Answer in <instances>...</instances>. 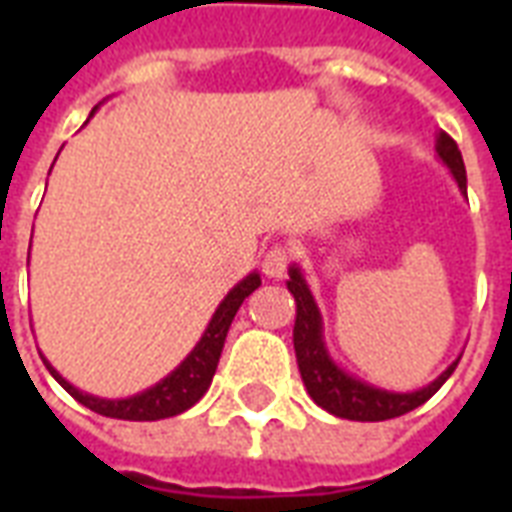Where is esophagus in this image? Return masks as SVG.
I'll return each mask as SVG.
<instances>
[{
    "mask_svg": "<svg viewBox=\"0 0 512 512\" xmlns=\"http://www.w3.org/2000/svg\"><path fill=\"white\" fill-rule=\"evenodd\" d=\"M292 257H295L292 247H287V244H273V247L263 255L265 276H271V279H281V276L287 273L289 263H292Z\"/></svg>",
    "mask_w": 512,
    "mask_h": 512,
    "instance_id": "esophagus-1",
    "label": "esophagus"
}]
</instances>
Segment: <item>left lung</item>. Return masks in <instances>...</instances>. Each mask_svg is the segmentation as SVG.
Here are the masks:
<instances>
[{"instance_id": "left-lung-1", "label": "left lung", "mask_w": 512, "mask_h": 512, "mask_svg": "<svg viewBox=\"0 0 512 512\" xmlns=\"http://www.w3.org/2000/svg\"><path fill=\"white\" fill-rule=\"evenodd\" d=\"M438 156L449 164L454 180L460 185L462 191H468V177H465V164H462V154L452 135L441 132L438 135ZM289 292L295 295L297 303V319H295V353H297V366L303 374V382L311 398L321 409H327L329 414L342 417V420H356V422H382L401 417V414L412 412L420 404H425L441 385H444L452 372L457 369L454 361L436 382H430L428 388L417 390V393H388V390L372 388L364 382L353 380L348 374L337 369L332 364V358L324 350L321 342V316L319 308L313 303L311 289L305 287L303 276L297 268L289 271L287 281Z\"/></svg>"}]
</instances>
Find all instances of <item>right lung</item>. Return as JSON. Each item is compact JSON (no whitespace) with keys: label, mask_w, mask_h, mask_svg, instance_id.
I'll return each instance as SVG.
<instances>
[{"label":"right lung","mask_w":512,"mask_h":512,"mask_svg":"<svg viewBox=\"0 0 512 512\" xmlns=\"http://www.w3.org/2000/svg\"><path fill=\"white\" fill-rule=\"evenodd\" d=\"M257 287H260V276H257V273H249L239 287H233L231 295L225 297L223 303H220V308L215 311V316L209 321L207 332H204V337L199 340V345L193 348L191 356L185 358L183 364L177 366L170 377H164L159 385H154V388L146 390V393H140V396L124 398V401H106V398L87 396V393H79L74 385H68L47 361H44V364H47L52 377H55L79 404H84L87 409H92V412L103 414V417L138 422L175 417V414L191 409V406L207 393L209 382L215 377L217 361H220V353H223L225 335H228V329H231L233 316H236L241 303H244Z\"/></svg>","instance_id":"add662e5"}]
</instances>
